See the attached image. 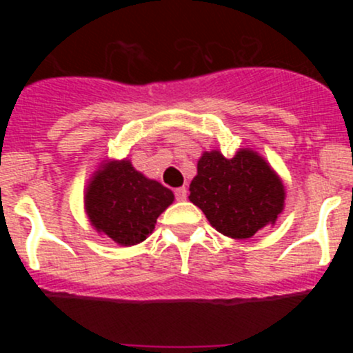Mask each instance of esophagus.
Instances as JSON below:
<instances>
[{"label":"esophagus","instance_id":"obj_1","mask_svg":"<svg viewBox=\"0 0 353 353\" xmlns=\"http://www.w3.org/2000/svg\"><path fill=\"white\" fill-rule=\"evenodd\" d=\"M174 196H176L177 201H185V197H188V189L185 188L174 189Z\"/></svg>","mask_w":353,"mask_h":353}]
</instances>
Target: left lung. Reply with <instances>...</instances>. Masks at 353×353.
I'll use <instances>...</instances> for the list:
<instances>
[{
	"mask_svg": "<svg viewBox=\"0 0 353 353\" xmlns=\"http://www.w3.org/2000/svg\"><path fill=\"white\" fill-rule=\"evenodd\" d=\"M189 201L202 209L212 228L232 239H249L274 224L283 209V185L261 156L242 149L232 159L204 152Z\"/></svg>",
	"mask_w": 353,
	"mask_h": 353,
	"instance_id": "1",
	"label": "left lung"
}]
</instances>
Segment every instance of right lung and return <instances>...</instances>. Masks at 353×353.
Listing matches in <instances>:
<instances>
[{
  "label": "right lung",
  "instance_id": "add662e5",
  "mask_svg": "<svg viewBox=\"0 0 353 353\" xmlns=\"http://www.w3.org/2000/svg\"><path fill=\"white\" fill-rule=\"evenodd\" d=\"M172 201V190L121 161L96 174L86 192V212L99 232L121 245H134L152 232Z\"/></svg>",
  "mask_w": 353,
  "mask_h": 353
}]
</instances>
